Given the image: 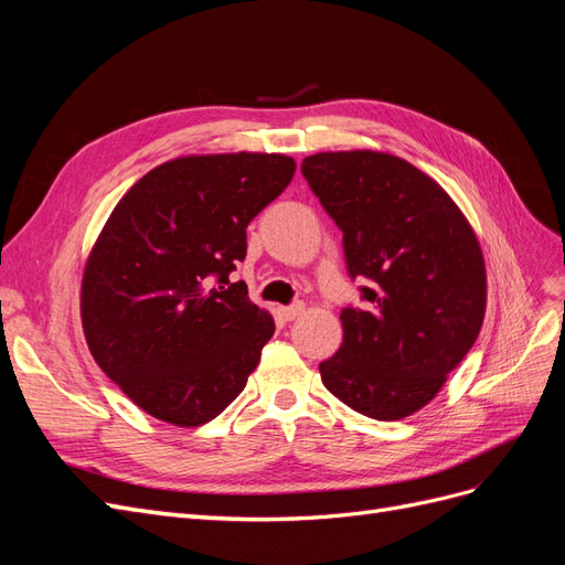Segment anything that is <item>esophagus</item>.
Here are the masks:
<instances>
[{
    "instance_id": "obj_1",
    "label": "esophagus",
    "mask_w": 565,
    "mask_h": 565,
    "mask_svg": "<svg viewBox=\"0 0 565 565\" xmlns=\"http://www.w3.org/2000/svg\"><path fill=\"white\" fill-rule=\"evenodd\" d=\"M303 309L306 306L299 301V303H292V306H280L278 309V316L282 318V320H295V318H299L301 313H303Z\"/></svg>"
}]
</instances>
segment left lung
I'll list each match as a JSON object with an SVG mask.
<instances>
[{
  "label": "left lung",
  "mask_w": 565,
  "mask_h": 565,
  "mask_svg": "<svg viewBox=\"0 0 565 565\" xmlns=\"http://www.w3.org/2000/svg\"><path fill=\"white\" fill-rule=\"evenodd\" d=\"M301 172L344 231L365 309H341L344 341L320 363L324 388L380 422L415 415L469 353L486 316V262L455 200L382 150L303 158Z\"/></svg>",
  "instance_id": "left-lung-1"
}]
</instances>
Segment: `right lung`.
Segmentation results:
<instances>
[{
  "instance_id": "obj_1",
  "label": "right lung",
  "mask_w": 565,
  "mask_h": 565,
  "mask_svg": "<svg viewBox=\"0 0 565 565\" xmlns=\"http://www.w3.org/2000/svg\"><path fill=\"white\" fill-rule=\"evenodd\" d=\"M280 152L183 156L115 204L84 266L79 316L98 367L150 417L200 426L241 396L276 332L245 282L247 224L295 177Z\"/></svg>"
}]
</instances>
